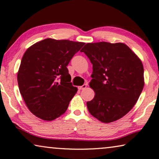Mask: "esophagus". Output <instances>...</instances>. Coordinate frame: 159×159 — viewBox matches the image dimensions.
<instances>
[{
	"label": "esophagus",
	"instance_id": "34e87169",
	"mask_svg": "<svg viewBox=\"0 0 159 159\" xmlns=\"http://www.w3.org/2000/svg\"><path fill=\"white\" fill-rule=\"evenodd\" d=\"M86 87H87V85L86 84H84L83 85H82V86H80V87H79V90H81V89H85L86 88Z\"/></svg>",
	"mask_w": 159,
	"mask_h": 159
}]
</instances>
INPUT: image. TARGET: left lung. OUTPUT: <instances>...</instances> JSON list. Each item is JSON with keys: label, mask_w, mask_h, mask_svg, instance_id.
Masks as SVG:
<instances>
[{"label": "left lung", "mask_w": 159, "mask_h": 159, "mask_svg": "<svg viewBox=\"0 0 159 159\" xmlns=\"http://www.w3.org/2000/svg\"><path fill=\"white\" fill-rule=\"evenodd\" d=\"M93 64L89 83L95 96L89 112L104 123L124 117L133 109L144 86L141 59L124 43H87L80 50Z\"/></svg>", "instance_id": "obj_1"}]
</instances>
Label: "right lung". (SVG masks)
Instances as JSON below:
<instances>
[{"label": "right lung", "instance_id": "obj_1", "mask_svg": "<svg viewBox=\"0 0 159 159\" xmlns=\"http://www.w3.org/2000/svg\"><path fill=\"white\" fill-rule=\"evenodd\" d=\"M84 44L47 38L26 50L18 72V83L26 107L35 116L52 121L66 112L78 90L70 83L67 66Z\"/></svg>", "mask_w": 159, "mask_h": 159}]
</instances>
